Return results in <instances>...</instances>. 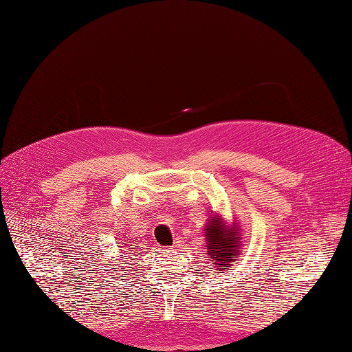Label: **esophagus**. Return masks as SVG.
Returning a JSON list of instances; mask_svg holds the SVG:
<instances>
[{"label": "esophagus", "instance_id": "1", "mask_svg": "<svg viewBox=\"0 0 352 352\" xmlns=\"http://www.w3.org/2000/svg\"><path fill=\"white\" fill-rule=\"evenodd\" d=\"M173 248H175V250H177V248H180V243H179V242H176V243H175V245H173Z\"/></svg>", "mask_w": 352, "mask_h": 352}]
</instances>
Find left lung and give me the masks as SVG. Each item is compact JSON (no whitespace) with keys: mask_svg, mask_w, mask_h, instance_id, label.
<instances>
[{"mask_svg":"<svg viewBox=\"0 0 352 352\" xmlns=\"http://www.w3.org/2000/svg\"><path fill=\"white\" fill-rule=\"evenodd\" d=\"M238 230L229 229L221 223L220 217H211L207 221L206 239H207V258L211 261L214 270L223 273L225 269H230L233 255L238 254L241 248ZM202 274V273H201Z\"/></svg>","mask_w":352,"mask_h":352,"instance_id":"obj_1","label":"left lung"}]
</instances>
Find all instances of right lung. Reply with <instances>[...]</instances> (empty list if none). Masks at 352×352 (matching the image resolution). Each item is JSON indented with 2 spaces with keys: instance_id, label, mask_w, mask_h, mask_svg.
I'll return each instance as SVG.
<instances>
[{
  "instance_id": "obj_1",
  "label": "right lung",
  "mask_w": 352,
  "mask_h": 352,
  "mask_svg": "<svg viewBox=\"0 0 352 352\" xmlns=\"http://www.w3.org/2000/svg\"><path fill=\"white\" fill-rule=\"evenodd\" d=\"M123 257H127V255H132V254H135V245H131L129 248H126L124 251H123ZM138 254H141V252H138ZM124 264H129V263H124Z\"/></svg>"
}]
</instances>
